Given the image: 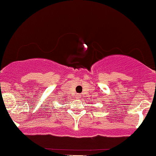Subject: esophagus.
<instances>
[{
  "label": "esophagus",
  "instance_id": "esophagus-1",
  "mask_svg": "<svg viewBox=\"0 0 156 156\" xmlns=\"http://www.w3.org/2000/svg\"><path fill=\"white\" fill-rule=\"evenodd\" d=\"M80 98V94H77L76 98Z\"/></svg>",
  "mask_w": 156,
  "mask_h": 156
}]
</instances>
